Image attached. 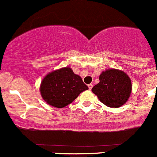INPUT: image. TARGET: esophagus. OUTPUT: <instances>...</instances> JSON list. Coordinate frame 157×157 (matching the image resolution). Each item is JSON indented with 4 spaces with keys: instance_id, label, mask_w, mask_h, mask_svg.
<instances>
[{
    "instance_id": "esophagus-1",
    "label": "esophagus",
    "mask_w": 157,
    "mask_h": 157,
    "mask_svg": "<svg viewBox=\"0 0 157 157\" xmlns=\"http://www.w3.org/2000/svg\"><path fill=\"white\" fill-rule=\"evenodd\" d=\"M88 86V88H89V90H90L92 88V87H93V85H92V84H89Z\"/></svg>"
}]
</instances>
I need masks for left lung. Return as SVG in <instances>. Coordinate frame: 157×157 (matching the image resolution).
Here are the masks:
<instances>
[{
	"label": "left lung",
	"mask_w": 157,
	"mask_h": 157,
	"mask_svg": "<svg viewBox=\"0 0 157 157\" xmlns=\"http://www.w3.org/2000/svg\"><path fill=\"white\" fill-rule=\"evenodd\" d=\"M100 82L92 92L101 103L111 108H118L127 102L132 93V82L125 72L116 69H106L99 77Z\"/></svg>",
	"instance_id": "1"
}]
</instances>
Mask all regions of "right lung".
I'll return each mask as SVG.
<instances>
[{"instance_id": "right-lung-1", "label": "right lung", "mask_w": 157, "mask_h": 157, "mask_svg": "<svg viewBox=\"0 0 157 157\" xmlns=\"http://www.w3.org/2000/svg\"><path fill=\"white\" fill-rule=\"evenodd\" d=\"M88 88L82 78L69 67L48 73L40 86L41 97L51 106L63 108L76 99L79 94Z\"/></svg>"}]
</instances>
